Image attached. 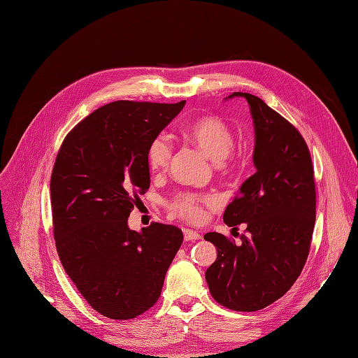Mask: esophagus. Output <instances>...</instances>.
I'll list each match as a JSON object with an SVG mask.
<instances>
[{
	"label": "esophagus",
	"instance_id": "obj_1",
	"mask_svg": "<svg viewBox=\"0 0 358 358\" xmlns=\"http://www.w3.org/2000/svg\"><path fill=\"white\" fill-rule=\"evenodd\" d=\"M184 239L189 242L200 239V234H197L196 231H192V229H184Z\"/></svg>",
	"mask_w": 358,
	"mask_h": 358
}]
</instances>
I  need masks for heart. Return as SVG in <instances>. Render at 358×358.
Instances as JSON below:
<instances>
[{
    "instance_id": "b5f03b06",
    "label": "heart",
    "mask_w": 358,
    "mask_h": 358,
    "mask_svg": "<svg viewBox=\"0 0 358 358\" xmlns=\"http://www.w3.org/2000/svg\"><path fill=\"white\" fill-rule=\"evenodd\" d=\"M184 134L200 150L208 155L217 166L232 169L236 164L231 157L235 136L231 126L219 116L197 117L184 126ZM173 155L169 139L159 134L149 142L146 149V162L152 173H162L166 169ZM216 199L210 194L181 192L168 201V212L173 216L190 223H199L206 217L204 208L213 206Z\"/></svg>"
}]
</instances>
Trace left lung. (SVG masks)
I'll use <instances>...</instances> for the list:
<instances>
[{
    "label": "left lung",
    "instance_id": "left-lung-1",
    "mask_svg": "<svg viewBox=\"0 0 358 358\" xmlns=\"http://www.w3.org/2000/svg\"><path fill=\"white\" fill-rule=\"evenodd\" d=\"M229 97L250 104L257 173L223 213L232 229L245 223L239 245L217 232L204 235L217 248L206 281L219 305L255 312L283 296L305 267L316 216L315 176L309 148L289 120L252 94Z\"/></svg>",
    "mask_w": 358,
    "mask_h": 358
}]
</instances>
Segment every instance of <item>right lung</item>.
<instances>
[{
    "label": "right lung",
    "instance_id": "obj_1",
    "mask_svg": "<svg viewBox=\"0 0 358 358\" xmlns=\"http://www.w3.org/2000/svg\"><path fill=\"white\" fill-rule=\"evenodd\" d=\"M184 104L108 103L75 126L56 155V251L90 306L110 319H134L157 303L182 243L173 224L152 222L136 232L127 217L150 184L148 145Z\"/></svg>",
    "mask_w": 358,
    "mask_h": 358
}]
</instances>
